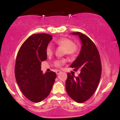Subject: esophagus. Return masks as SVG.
<instances>
[{"label": "esophagus", "instance_id": "34e87169", "mask_svg": "<svg viewBox=\"0 0 120 120\" xmlns=\"http://www.w3.org/2000/svg\"><path fill=\"white\" fill-rule=\"evenodd\" d=\"M56 73L57 75H59L60 74V73H61V71H60V70H57V71H56Z\"/></svg>", "mask_w": 120, "mask_h": 120}]
</instances>
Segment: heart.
<instances>
[{"label": "heart", "mask_w": 120, "mask_h": 120, "mask_svg": "<svg viewBox=\"0 0 120 120\" xmlns=\"http://www.w3.org/2000/svg\"><path fill=\"white\" fill-rule=\"evenodd\" d=\"M56 44L60 47L64 49V52L67 55L70 56H74L78 53L79 51L78 46L74 43L73 41L68 38L62 37L58 39L55 42ZM53 49L52 45L49 44L46 48V53L48 56H50L53 54ZM65 60H56L54 63V65L57 68H60L65 63Z\"/></svg>", "instance_id": "heart-1"}]
</instances>
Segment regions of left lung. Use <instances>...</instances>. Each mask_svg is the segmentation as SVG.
<instances>
[{
    "instance_id": "left-lung-1",
    "label": "left lung",
    "mask_w": 120,
    "mask_h": 120,
    "mask_svg": "<svg viewBox=\"0 0 120 120\" xmlns=\"http://www.w3.org/2000/svg\"><path fill=\"white\" fill-rule=\"evenodd\" d=\"M71 34L79 37L82 46L79 55L70 67L81 72L78 77L67 73L65 88L70 98L82 103L91 97L99 84L101 73V58L96 45L87 36L80 32Z\"/></svg>"
}]
</instances>
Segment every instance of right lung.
Listing matches in <instances>:
<instances>
[{
	"label": "right lung",
	"mask_w": 120,
	"mask_h": 120,
	"mask_svg": "<svg viewBox=\"0 0 120 120\" xmlns=\"http://www.w3.org/2000/svg\"><path fill=\"white\" fill-rule=\"evenodd\" d=\"M52 37L48 34H35L24 41L16 57L15 74L17 83L26 98L39 103L47 97L55 81V72L41 70V62L47 60L46 48Z\"/></svg>",
	"instance_id": "right-lung-1"
}]
</instances>
